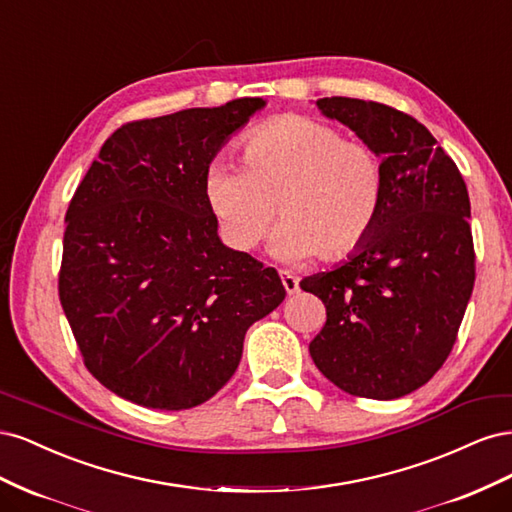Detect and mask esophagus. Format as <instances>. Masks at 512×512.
<instances>
[{
	"mask_svg": "<svg viewBox=\"0 0 512 512\" xmlns=\"http://www.w3.org/2000/svg\"><path fill=\"white\" fill-rule=\"evenodd\" d=\"M282 284H284V290L288 294L299 292V280L292 273H288V271H282Z\"/></svg>",
	"mask_w": 512,
	"mask_h": 512,
	"instance_id": "1",
	"label": "esophagus"
}]
</instances>
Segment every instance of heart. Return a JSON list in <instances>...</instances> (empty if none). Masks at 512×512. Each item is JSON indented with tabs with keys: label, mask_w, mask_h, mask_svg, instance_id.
I'll return each mask as SVG.
<instances>
[{
	"label": "heart",
	"mask_w": 512,
	"mask_h": 512,
	"mask_svg": "<svg viewBox=\"0 0 512 512\" xmlns=\"http://www.w3.org/2000/svg\"><path fill=\"white\" fill-rule=\"evenodd\" d=\"M243 164L215 158L203 192L224 241L250 252L277 213L271 252L284 262L320 254L337 260L374 230L386 192L380 153L344 141L337 128L303 115L273 119L243 138Z\"/></svg>",
	"instance_id": "heart-1"
}]
</instances>
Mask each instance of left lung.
I'll return each instance as SVG.
<instances>
[{"label": "left lung", "mask_w": 512, "mask_h": 512, "mask_svg": "<svg viewBox=\"0 0 512 512\" xmlns=\"http://www.w3.org/2000/svg\"><path fill=\"white\" fill-rule=\"evenodd\" d=\"M316 106L380 153L386 192L371 235L331 271L301 280L327 307L309 354L350 395L404 397L451 354L472 297L466 181L414 117L342 96Z\"/></svg>", "instance_id": "obj_1"}]
</instances>
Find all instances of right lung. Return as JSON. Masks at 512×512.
<instances>
[{
	"label": "right lung",
	"instance_id": "add662e5",
	"mask_svg": "<svg viewBox=\"0 0 512 512\" xmlns=\"http://www.w3.org/2000/svg\"><path fill=\"white\" fill-rule=\"evenodd\" d=\"M262 98L126 123L66 213L59 299L87 369L108 391L188 410L235 374L247 329L286 297L280 275L224 245L209 162Z\"/></svg>",
	"mask_w": 512,
	"mask_h": 512
}]
</instances>
